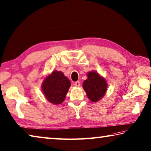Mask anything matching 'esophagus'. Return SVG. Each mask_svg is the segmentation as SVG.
Listing matches in <instances>:
<instances>
[{"label":"esophagus","instance_id":"esophagus-1","mask_svg":"<svg viewBox=\"0 0 151 151\" xmlns=\"http://www.w3.org/2000/svg\"><path fill=\"white\" fill-rule=\"evenodd\" d=\"M80 84H81V83H80V82H79V81H76V82H75V83L73 84L74 86H75L76 87H78L79 86H80Z\"/></svg>","mask_w":151,"mask_h":151}]
</instances>
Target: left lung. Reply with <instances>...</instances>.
<instances>
[{"label": "left lung", "mask_w": 151, "mask_h": 151, "mask_svg": "<svg viewBox=\"0 0 151 151\" xmlns=\"http://www.w3.org/2000/svg\"><path fill=\"white\" fill-rule=\"evenodd\" d=\"M87 76L88 79L83 83V88L90 101L94 102H98L104 96L106 92V81L95 71L88 73Z\"/></svg>", "instance_id": "left-lung-1"}]
</instances>
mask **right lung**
Masks as SVG:
<instances>
[{"label":"right lung","instance_id":"right-lung-1","mask_svg":"<svg viewBox=\"0 0 151 151\" xmlns=\"http://www.w3.org/2000/svg\"><path fill=\"white\" fill-rule=\"evenodd\" d=\"M70 86V81L61 71H53L45 79L42 90L47 100L52 104L63 102Z\"/></svg>","mask_w":151,"mask_h":151}]
</instances>
